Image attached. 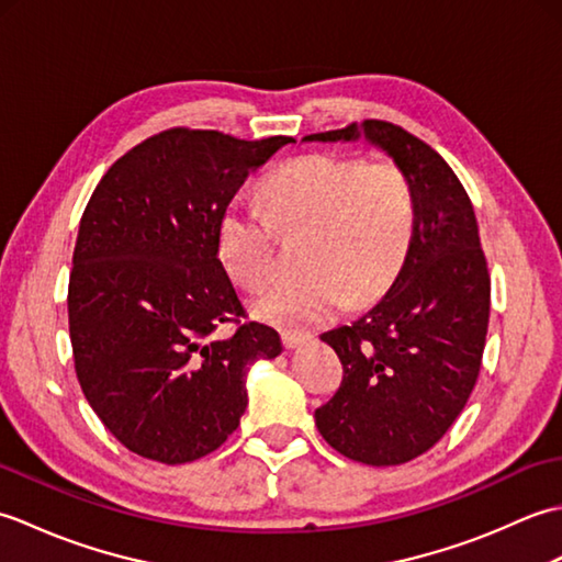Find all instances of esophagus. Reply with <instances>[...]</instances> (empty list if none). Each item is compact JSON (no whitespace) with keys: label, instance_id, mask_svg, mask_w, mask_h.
Masks as SVG:
<instances>
[{"label":"esophagus","instance_id":"1","mask_svg":"<svg viewBox=\"0 0 562 562\" xmlns=\"http://www.w3.org/2000/svg\"><path fill=\"white\" fill-rule=\"evenodd\" d=\"M308 338V333H302V330H282V342L284 348H300V345H304Z\"/></svg>","mask_w":562,"mask_h":562}]
</instances>
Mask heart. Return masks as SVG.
I'll use <instances>...</instances> for the list:
<instances>
[{
	"label": "heart",
	"mask_w": 562,
	"mask_h": 562,
	"mask_svg": "<svg viewBox=\"0 0 562 562\" xmlns=\"http://www.w3.org/2000/svg\"><path fill=\"white\" fill-rule=\"evenodd\" d=\"M262 202H234L220 224V256L236 284L270 280L280 234L306 236L300 278L278 280L254 302L284 328H314L340 308L376 300L396 278L415 229V198L396 161L306 154L280 166Z\"/></svg>",
	"instance_id": "1"
}]
</instances>
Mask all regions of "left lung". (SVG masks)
<instances>
[{
  "label": "left lung",
  "mask_w": 562,
  "mask_h": 562,
  "mask_svg": "<svg viewBox=\"0 0 562 562\" xmlns=\"http://www.w3.org/2000/svg\"><path fill=\"white\" fill-rule=\"evenodd\" d=\"M360 133L408 176L415 229L384 300L355 324L321 336L340 357L342 381L314 417L342 457L398 465L445 437L479 381L491 274L469 193L423 139L386 121L304 139L350 142Z\"/></svg>",
  "instance_id": "1"
}]
</instances>
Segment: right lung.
Segmentation results:
<instances>
[{"label":"right lung","instance_id":"1","mask_svg":"<svg viewBox=\"0 0 562 562\" xmlns=\"http://www.w3.org/2000/svg\"><path fill=\"white\" fill-rule=\"evenodd\" d=\"M290 142L164 130L105 171L81 214L67 290L77 379L139 457L173 465L220 449L246 411L248 367L282 352L278 330L244 321L220 224L246 178Z\"/></svg>","mask_w":562,"mask_h":562}]
</instances>
